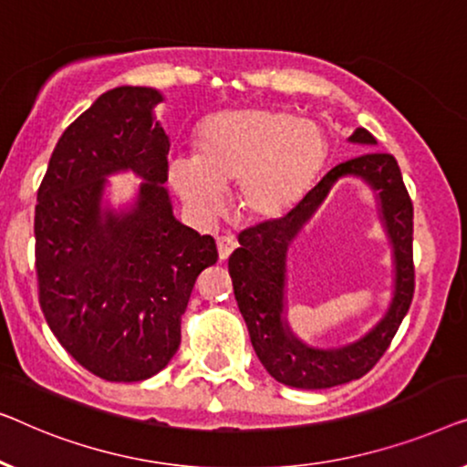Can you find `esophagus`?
<instances>
[{
	"mask_svg": "<svg viewBox=\"0 0 467 467\" xmlns=\"http://www.w3.org/2000/svg\"><path fill=\"white\" fill-rule=\"evenodd\" d=\"M234 247H236V241L233 239V236H220V239H218V255H220V260L224 262V260L231 258V254L234 252Z\"/></svg>",
	"mask_w": 467,
	"mask_h": 467,
	"instance_id": "1",
	"label": "esophagus"
}]
</instances>
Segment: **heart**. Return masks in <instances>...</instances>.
I'll return each mask as SVG.
<instances>
[{
  "label": "heart",
  "instance_id": "heart-1",
  "mask_svg": "<svg viewBox=\"0 0 467 467\" xmlns=\"http://www.w3.org/2000/svg\"><path fill=\"white\" fill-rule=\"evenodd\" d=\"M327 143L317 124L271 108L226 109L201 124L196 156H175L169 186L194 220L209 224L236 188L243 218L273 224L285 218L324 169Z\"/></svg>",
  "mask_w": 467,
  "mask_h": 467
}]
</instances>
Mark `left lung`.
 Masks as SVG:
<instances>
[{"instance_id": "8db88e82", "label": "left lung", "mask_w": 467, "mask_h": 467, "mask_svg": "<svg viewBox=\"0 0 467 467\" xmlns=\"http://www.w3.org/2000/svg\"><path fill=\"white\" fill-rule=\"evenodd\" d=\"M349 143L374 150L370 130L358 127ZM364 181L375 196L381 225L392 247V298L386 313L370 331L351 344L315 348L302 341L286 321V254L297 233L340 179ZM241 247L228 258L234 298L245 319L254 351L266 372L296 389H326L356 380L370 370L396 337L412 292V202L406 192L396 159L383 152H366L334 167L321 177L285 218L241 233Z\"/></svg>"}]
</instances>
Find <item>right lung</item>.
Masks as SVG:
<instances>
[{
  "mask_svg": "<svg viewBox=\"0 0 467 467\" xmlns=\"http://www.w3.org/2000/svg\"><path fill=\"white\" fill-rule=\"evenodd\" d=\"M162 101L150 87L103 93L65 129L37 190L39 306L63 349L114 383L171 362L194 281L218 262L213 236L173 213ZM120 172L140 183L116 206L109 177Z\"/></svg>",
  "mask_w": 467,
  "mask_h": 467,
  "instance_id": "add662e5",
  "label": "right lung"
}]
</instances>
